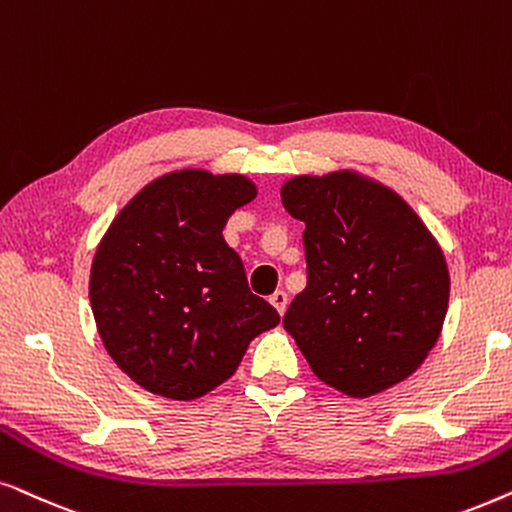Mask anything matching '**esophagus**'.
Wrapping results in <instances>:
<instances>
[{"mask_svg": "<svg viewBox=\"0 0 512 512\" xmlns=\"http://www.w3.org/2000/svg\"><path fill=\"white\" fill-rule=\"evenodd\" d=\"M269 302L274 304V309H276V311L281 313V316H283V313H285V306H288V295H285L283 290H276L274 295L269 297Z\"/></svg>", "mask_w": 512, "mask_h": 512, "instance_id": "1", "label": "esophagus"}]
</instances>
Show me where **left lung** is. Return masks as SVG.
I'll list each match as a JSON object with an SVG mask.
<instances>
[{"label": "left lung", "instance_id": "left-lung-1", "mask_svg": "<svg viewBox=\"0 0 512 512\" xmlns=\"http://www.w3.org/2000/svg\"><path fill=\"white\" fill-rule=\"evenodd\" d=\"M281 199L306 224L309 283L283 316L313 374L351 398L410 377L440 339L445 252L414 208L356 170L295 175Z\"/></svg>", "mask_w": 512, "mask_h": 512}]
</instances>
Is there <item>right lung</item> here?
<instances>
[{
	"instance_id": "1",
	"label": "right lung",
	"mask_w": 512,
	"mask_h": 512,
	"mask_svg": "<svg viewBox=\"0 0 512 512\" xmlns=\"http://www.w3.org/2000/svg\"><path fill=\"white\" fill-rule=\"evenodd\" d=\"M257 196L241 173L170 170L119 210L95 248L88 297L109 356L145 391L196 400L236 372L278 311L252 295L222 229Z\"/></svg>"
}]
</instances>
